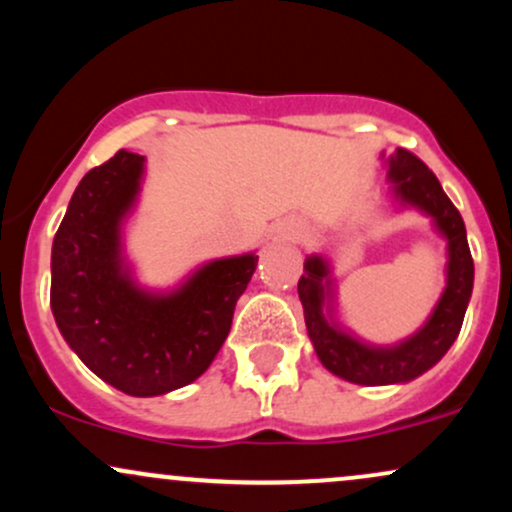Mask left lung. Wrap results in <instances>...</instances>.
<instances>
[{
    "label": "left lung",
    "instance_id": "left-lung-1",
    "mask_svg": "<svg viewBox=\"0 0 512 512\" xmlns=\"http://www.w3.org/2000/svg\"><path fill=\"white\" fill-rule=\"evenodd\" d=\"M387 163V180L392 182L397 202L424 211L448 238V286L433 315L414 337L397 346H368L339 330L325 313V296L330 293L327 262L317 255L305 260V274L298 279V296L303 303L310 342L322 366L356 385L409 383L436 366L462 330L474 286V262L464 221L433 170L407 149H397Z\"/></svg>",
    "mask_w": 512,
    "mask_h": 512
}]
</instances>
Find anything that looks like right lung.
Here are the masks:
<instances>
[{"mask_svg":"<svg viewBox=\"0 0 512 512\" xmlns=\"http://www.w3.org/2000/svg\"><path fill=\"white\" fill-rule=\"evenodd\" d=\"M142 173L144 156L120 149L81 178L52 243L50 308L98 378L125 395L156 397L211 366L257 257L204 264L166 296L139 289L122 260L120 226Z\"/></svg>","mask_w":512,"mask_h":512,"instance_id":"right-lung-1","label":"right lung"}]
</instances>
